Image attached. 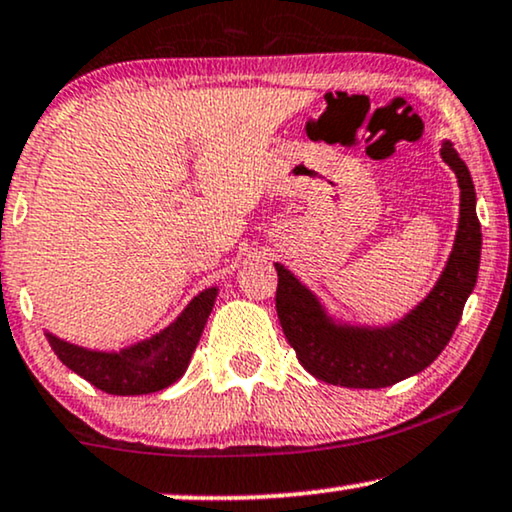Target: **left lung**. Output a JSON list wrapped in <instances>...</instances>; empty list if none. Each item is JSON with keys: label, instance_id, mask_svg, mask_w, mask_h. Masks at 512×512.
<instances>
[{"label": "left lung", "instance_id": "left-lung-1", "mask_svg": "<svg viewBox=\"0 0 512 512\" xmlns=\"http://www.w3.org/2000/svg\"><path fill=\"white\" fill-rule=\"evenodd\" d=\"M440 156L459 185V224L440 278L403 318L388 325L342 320L309 285L274 262L278 320L297 360L316 379L346 388L393 386L426 370L452 339L466 299L478 283L482 231L468 166L449 140H442Z\"/></svg>", "mask_w": 512, "mask_h": 512}]
</instances>
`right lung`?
I'll return each instance as SVG.
<instances>
[{"instance_id": "right-lung-1", "label": "right lung", "mask_w": 512, "mask_h": 512, "mask_svg": "<svg viewBox=\"0 0 512 512\" xmlns=\"http://www.w3.org/2000/svg\"><path fill=\"white\" fill-rule=\"evenodd\" d=\"M217 295H220L217 285L201 290L177 313L173 323L156 335L119 351L86 349V346L60 339L49 330H46V339L60 363L70 367L81 379L91 381L100 391L112 395L156 393L173 386L187 372Z\"/></svg>"}]
</instances>
